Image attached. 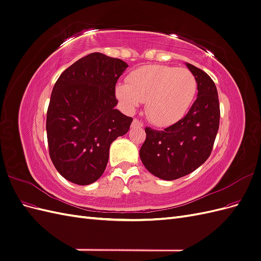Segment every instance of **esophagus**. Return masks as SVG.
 Instances as JSON below:
<instances>
[{
    "instance_id": "obj_1",
    "label": "esophagus",
    "mask_w": 261,
    "mask_h": 261,
    "mask_svg": "<svg viewBox=\"0 0 261 261\" xmlns=\"http://www.w3.org/2000/svg\"><path fill=\"white\" fill-rule=\"evenodd\" d=\"M132 126L133 127H143L144 126V124H143V122L141 121H139V120H137V118H134V121H133V123H132Z\"/></svg>"
}]
</instances>
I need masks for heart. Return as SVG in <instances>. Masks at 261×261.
I'll list each match as a JSON object with an SVG mask.
<instances>
[{
	"instance_id": "heart-1",
	"label": "heart",
	"mask_w": 261,
	"mask_h": 261,
	"mask_svg": "<svg viewBox=\"0 0 261 261\" xmlns=\"http://www.w3.org/2000/svg\"><path fill=\"white\" fill-rule=\"evenodd\" d=\"M115 92L129 109L146 102L149 120L164 127L178 122L188 112L197 92V80L187 68L146 65L133 70L127 85H117Z\"/></svg>"
}]
</instances>
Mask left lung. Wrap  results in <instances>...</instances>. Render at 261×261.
I'll return each instance as SVG.
<instances>
[{
  "label": "left lung",
  "mask_w": 261,
  "mask_h": 261,
  "mask_svg": "<svg viewBox=\"0 0 261 261\" xmlns=\"http://www.w3.org/2000/svg\"><path fill=\"white\" fill-rule=\"evenodd\" d=\"M197 80V99L188 113L163 130L146 127L141 162L154 176L173 180L195 171L211 154L220 122L217 87L200 68L186 63Z\"/></svg>",
  "instance_id": "1"
}]
</instances>
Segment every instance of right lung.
<instances>
[{"instance_id": "add662e5", "label": "right lung", "mask_w": 261, "mask_h": 261, "mask_svg": "<svg viewBox=\"0 0 261 261\" xmlns=\"http://www.w3.org/2000/svg\"><path fill=\"white\" fill-rule=\"evenodd\" d=\"M128 65L94 52L75 62L55 83L46 112L49 153L60 174L89 185L106 170L113 141L133 118L115 109V85Z\"/></svg>"}]
</instances>
